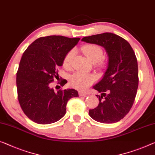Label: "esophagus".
<instances>
[{
  "mask_svg": "<svg viewBox=\"0 0 155 155\" xmlns=\"http://www.w3.org/2000/svg\"><path fill=\"white\" fill-rule=\"evenodd\" d=\"M78 94H79V96H86L87 95V92L82 91H80L79 92H78Z\"/></svg>",
  "mask_w": 155,
  "mask_h": 155,
  "instance_id": "34e87169",
  "label": "esophagus"
}]
</instances>
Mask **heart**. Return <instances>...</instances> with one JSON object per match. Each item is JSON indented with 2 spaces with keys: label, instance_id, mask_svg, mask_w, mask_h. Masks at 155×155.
<instances>
[{
  "label": "heart",
  "instance_id": "b5f03b06",
  "mask_svg": "<svg viewBox=\"0 0 155 155\" xmlns=\"http://www.w3.org/2000/svg\"><path fill=\"white\" fill-rule=\"evenodd\" d=\"M83 53L93 62L96 63L101 60L103 58V51L101 47L96 44L86 45L82 48ZM75 54V50H71L66 54L63 59V66L64 68H69L71 62ZM96 80V77L91 73L83 72H75L71 75L70 84L73 87L78 89L84 90L91 86Z\"/></svg>",
  "mask_w": 155,
  "mask_h": 155
}]
</instances>
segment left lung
<instances>
[{
    "label": "left lung",
    "mask_w": 155,
    "mask_h": 155,
    "mask_svg": "<svg viewBox=\"0 0 155 155\" xmlns=\"http://www.w3.org/2000/svg\"><path fill=\"white\" fill-rule=\"evenodd\" d=\"M82 41L102 46L109 58L103 78L94 86L101 95H96L99 104L89 109V116L102 123L118 122L132 108L139 86L134 52L125 39L111 32L84 37Z\"/></svg>",
    "instance_id": "1"
}]
</instances>
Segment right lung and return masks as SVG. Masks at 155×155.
<instances>
[{
	"mask_svg": "<svg viewBox=\"0 0 155 155\" xmlns=\"http://www.w3.org/2000/svg\"><path fill=\"white\" fill-rule=\"evenodd\" d=\"M80 38L63 36L42 37L32 42L23 53L16 73V87L21 107L31 120L47 125L57 122L66 114L68 100L78 97L75 89L51 88L59 78V66H62L66 54ZM67 82L61 80L63 86Z\"/></svg>",
	"mask_w": 155,
	"mask_h": 155,
	"instance_id": "1",
	"label": "right lung"
}]
</instances>
